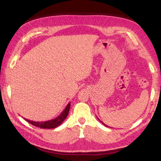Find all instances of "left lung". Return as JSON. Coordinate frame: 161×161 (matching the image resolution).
I'll return each mask as SVG.
<instances>
[{"instance_id":"8db88e82","label":"left lung","mask_w":161,"mask_h":161,"mask_svg":"<svg viewBox=\"0 0 161 161\" xmlns=\"http://www.w3.org/2000/svg\"><path fill=\"white\" fill-rule=\"evenodd\" d=\"M99 121H100V120H99ZM101 122H102V121H101ZM102 124H103V125H105V126H107V125H106V124H103V122H102Z\"/></svg>"}]
</instances>
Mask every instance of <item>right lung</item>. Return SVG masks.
I'll use <instances>...</instances> for the list:
<instances>
[{"mask_svg": "<svg viewBox=\"0 0 161 161\" xmlns=\"http://www.w3.org/2000/svg\"><path fill=\"white\" fill-rule=\"evenodd\" d=\"M69 108L70 102L67 105V107H65L64 111L60 114V115L56 117L55 119L48 120V121H33L26 119H25L27 121L29 122L30 124L34 125V126L37 127L41 128V129H54V128L59 126L64 121V120L67 118L68 114H69Z\"/></svg>", "mask_w": 161, "mask_h": 161, "instance_id": "1", "label": "right lung"}]
</instances>
